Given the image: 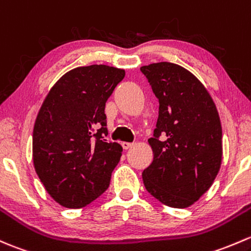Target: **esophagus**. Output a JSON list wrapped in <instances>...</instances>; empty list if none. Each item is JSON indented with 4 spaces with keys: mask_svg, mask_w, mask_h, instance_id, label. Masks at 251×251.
I'll return each instance as SVG.
<instances>
[{
    "mask_svg": "<svg viewBox=\"0 0 251 251\" xmlns=\"http://www.w3.org/2000/svg\"><path fill=\"white\" fill-rule=\"evenodd\" d=\"M132 146L133 143H130V142H123V143H121V147H123L125 150L130 149V148H132Z\"/></svg>",
    "mask_w": 251,
    "mask_h": 251,
    "instance_id": "obj_1",
    "label": "esophagus"
}]
</instances>
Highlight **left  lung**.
I'll use <instances>...</instances> for the list:
<instances>
[{"instance_id":"obj_1","label":"left lung","mask_w":251,"mask_h":251,"mask_svg":"<svg viewBox=\"0 0 251 251\" xmlns=\"http://www.w3.org/2000/svg\"><path fill=\"white\" fill-rule=\"evenodd\" d=\"M159 100L149 139L154 160L142 173L147 191L172 208L194 204L212 186L223 157L218 110L201 81L171 62L141 67Z\"/></svg>"}]
</instances>
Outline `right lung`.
Masks as SVG:
<instances>
[{"mask_svg":"<svg viewBox=\"0 0 251 251\" xmlns=\"http://www.w3.org/2000/svg\"><path fill=\"white\" fill-rule=\"evenodd\" d=\"M125 71L105 65L77 67L62 75L44 100L33 127L37 176L66 208H81L108 189L123 148L105 139V102Z\"/></svg>","mask_w":251,"mask_h":251,"instance_id":"obj_1","label":"right lung"}]
</instances>
